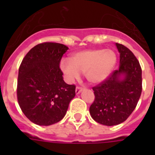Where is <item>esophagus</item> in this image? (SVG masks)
I'll return each mask as SVG.
<instances>
[{"label": "esophagus", "instance_id": "1", "mask_svg": "<svg viewBox=\"0 0 155 155\" xmlns=\"http://www.w3.org/2000/svg\"><path fill=\"white\" fill-rule=\"evenodd\" d=\"M83 90H84L83 87H76V88H75V93H76V94H79V93H80V92H82Z\"/></svg>", "mask_w": 155, "mask_h": 155}]
</instances>
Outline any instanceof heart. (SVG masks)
<instances>
[{
	"label": "heart",
	"mask_w": 155,
	"mask_h": 155,
	"mask_svg": "<svg viewBox=\"0 0 155 155\" xmlns=\"http://www.w3.org/2000/svg\"><path fill=\"white\" fill-rule=\"evenodd\" d=\"M117 63V55L110 49L87 50L74 54L71 60L61 61L60 68L69 81L84 73L85 79L92 84L103 82Z\"/></svg>",
	"instance_id": "1"
}]
</instances>
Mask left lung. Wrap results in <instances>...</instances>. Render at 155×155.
I'll return each mask as SVG.
<instances>
[{
  "label": "left lung",
  "instance_id": "1",
  "mask_svg": "<svg viewBox=\"0 0 155 155\" xmlns=\"http://www.w3.org/2000/svg\"><path fill=\"white\" fill-rule=\"evenodd\" d=\"M120 53V65L96 87L95 100L89 108L93 120L104 125H119L137 106L142 90V68L133 52L116 43Z\"/></svg>",
  "mask_w": 155,
  "mask_h": 155
}]
</instances>
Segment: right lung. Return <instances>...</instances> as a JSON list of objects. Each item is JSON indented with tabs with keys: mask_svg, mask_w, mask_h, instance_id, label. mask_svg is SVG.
I'll use <instances>...</instances> for the list:
<instances>
[{
	"mask_svg": "<svg viewBox=\"0 0 155 155\" xmlns=\"http://www.w3.org/2000/svg\"><path fill=\"white\" fill-rule=\"evenodd\" d=\"M68 47L56 42L36 45L24 57L18 71L17 96L26 117L38 125H51L64 117L75 96V86L64 82L59 68Z\"/></svg>",
	"mask_w": 155,
	"mask_h": 155,
	"instance_id": "right-lung-1",
	"label": "right lung"
}]
</instances>
